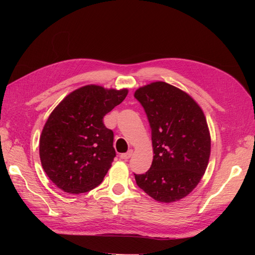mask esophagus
<instances>
[{
	"label": "esophagus",
	"instance_id": "obj_1",
	"mask_svg": "<svg viewBox=\"0 0 255 255\" xmlns=\"http://www.w3.org/2000/svg\"><path fill=\"white\" fill-rule=\"evenodd\" d=\"M132 154H133V150H128L127 153L120 154V158L123 160H128L130 156H132Z\"/></svg>",
	"mask_w": 255,
	"mask_h": 255
}]
</instances>
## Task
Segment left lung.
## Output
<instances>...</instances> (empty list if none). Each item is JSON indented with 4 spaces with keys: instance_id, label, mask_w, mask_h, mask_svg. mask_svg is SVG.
Wrapping results in <instances>:
<instances>
[{
    "instance_id": "1",
    "label": "left lung",
    "mask_w": 255,
    "mask_h": 255,
    "mask_svg": "<svg viewBox=\"0 0 255 255\" xmlns=\"http://www.w3.org/2000/svg\"><path fill=\"white\" fill-rule=\"evenodd\" d=\"M134 97L148 117L154 153L149 170L134 173L136 184L158 202L177 201L206 170L211 136L205 116L189 95L165 82L138 88Z\"/></svg>"
}]
</instances>
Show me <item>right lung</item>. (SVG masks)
<instances>
[{
  "label": "right lung",
  "mask_w": 255,
  "mask_h": 255,
  "mask_svg": "<svg viewBox=\"0 0 255 255\" xmlns=\"http://www.w3.org/2000/svg\"><path fill=\"white\" fill-rule=\"evenodd\" d=\"M128 89L87 85L72 91L43 127L39 155L44 172L68 194H82L102 183L116 152L104 116L119 105Z\"/></svg>",
  "instance_id": "add662e5"
}]
</instances>
